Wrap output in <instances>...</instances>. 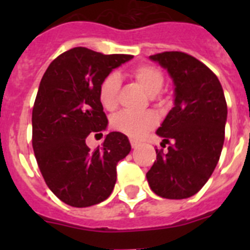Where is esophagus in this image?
Returning a JSON list of instances; mask_svg holds the SVG:
<instances>
[{"mask_svg": "<svg viewBox=\"0 0 250 250\" xmlns=\"http://www.w3.org/2000/svg\"><path fill=\"white\" fill-rule=\"evenodd\" d=\"M130 144H131L132 149H136V147L140 145V143H139V141H136V140H130Z\"/></svg>", "mask_w": 250, "mask_h": 250, "instance_id": "esophagus-1", "label": "esophagus"}]
</instances>
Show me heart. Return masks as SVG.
Wrapping results in <instances>:
<instances>
[{"label":"heart","instance_id":"heart-1","mask_svg":"<svg viewBox=\"0 0 250 250\" xmlns=\"http://www.w3.org/2000/svg\"><path fill=\"white\" fill-rule=\"evenodd\" d=\"M131 77L147 92L150 96H155L164 86V75L159 68L151 65H140L132 68ZM120 79L116 74H110L101 81L99 87V99L106 110H114L119 103ZM158 123L155 114L147 111L134 114L123 111L115 115L111 120V126L116 131L123 132L132 139H139L145 132L151 130Z\"/></svg>","mask_w":250,"mask_h":250}]
</instances>
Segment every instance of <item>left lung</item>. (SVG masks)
Here are the masks:
<instances>
[{
  "instance_id": "left-lung-1",
  "label": "left lung",
  "mask_w": 250,
  "mask_h": 250,
  "mask_svg": "<svg viewBox=\"0 0 250 250\" xmlns=\"http://www.w3.org/2000/svg\"><path fill=\"white\" fill-rule=\"evenodd\" d=\"M169 72L174 83V107L156 134L163 138L156 160L146 173L156 195L190 198L204 187L215 169L227 123V101L218 77L190 55L169 51L150 56Z\"/></svg>"
}]
</instances>
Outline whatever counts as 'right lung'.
<instances>
[{"label":"right lung","mask_w":250,"mask_h":250,"mask_svg":"<svg viewBox=\"0 0 250 250\" xmlns=\"http://www.w3.org/2000/svg\"><path fill=\"white\" fill-rule=\"evenodd\" d=\"M131 59L75 47L56 57L41 79L32 110V147L46 184L65 204L91 207L114 190L116 165L131 150L129 139L109 132L91 150L86 138L107 127L99 99L101 81Z\"/></svg>","instance_id":"1"}]
</instances>
